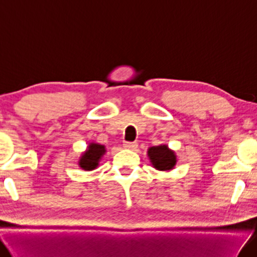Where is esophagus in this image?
I'll list each match as a JSON object with an SVG mask.
<instances>
[{
  "label": "esophagus",
  "instance_id": "obj_1",
  "mask_svg": "<svg viewBox=\"0 0 257 257\" xmlns=\"http://www.w3.org/2000/svg\"><path fill=\"white\" fill-rule=\"evenodd\" d=\"M125 149H130V151H136L138 145L136 143H125L124 146H123Z\"/></svg>",
  "mask_w": 257,
  "mask_h": 257
}]
</instances>
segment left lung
Wrapping results in <instances>:
<instances>
[{
    "instance_id": "obj_1",
    "label": "left lung",
    "mask_w": 257,
    "mask_h": 257,
    "mask_svg": "<svg viewBox=\"0 0 257 257\" xmlns=\"http://www.w3.org/2000/svg\"><path fill=\"white\" fill-rule=\"evenodd\" d=\"M148 160L152 166L157 171L170 172L176 165V154L167 145H158V146L149 147L147 151Z\"/></svg>"
}]
</instances>
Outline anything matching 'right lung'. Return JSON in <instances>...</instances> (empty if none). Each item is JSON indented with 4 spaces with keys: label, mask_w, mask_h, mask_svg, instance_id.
Instances as JSON below:
<instances>
[{
    "label": "right lung",
    "mask_w": 257,
    "mask_h": 257,
    "mask_svg": "<svg viewBox=\"0 0 257 257\" xmlns=\"http://www.w3.org/2000/svg\"><path fill=\"white\" fill-rule=\"evenodd\" d=\"M105 153H106V148L104 145L92 142L88 144L85 152L82 153L77 164L83 171L95 170L99 167L102 157H103Z\"/></svg>",
    "instance_id": "1"
}]
</instances>
